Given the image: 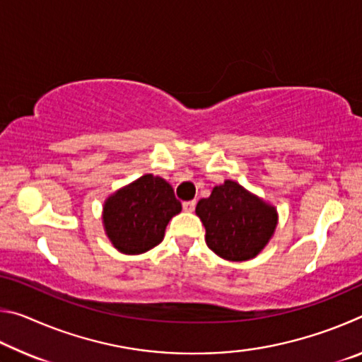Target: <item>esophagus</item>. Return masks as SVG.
Here are the masks:
<instances>
[{"label": "esophagus", "instance_id": "esophagus-1", "mask_svg": "<svg viewBox=\"0 0 362 362\" xmlns=\"http://www.w3.org/2000/svg\"><path fill=\"white\" fill-rule=\"evenodd\" d=\"M182 206H183V211H185V212H193L194 207H196V201H185V203H183Z\"/></svg>", "mask_w": 362, "mask_h": 362}]
</instances>
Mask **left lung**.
Listing matches in <instances>:
<instances>
[{"label":"left lung","instance_id":"left-lung-1","mask_svg":"<svg viewBox=\"0 0 362 362\" xmlns=\"http://www.w3.org/2000/svg\"><path fill=\"white\" fill-rule=\"evenodd\" d=\"M194 212L206 228L207 247L230 262L259 255L278 226L276 207L233 180L214 187Z\"/></svg>","mask_w":362,"mask_h":362}]
</instances>
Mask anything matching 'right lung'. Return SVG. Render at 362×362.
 <instances>
[{"label": "right lung", "instance_id": "1", "mask_svg": "<svg viewBox=\"0 0 362 362\" xmlns=\"http://www.w3.org/2000/svg\"><path fill=\"white\" fill-rule=\"evenodd\" d=\"M180 211L173 187L163 177L145 174L108 196L102 223L115 249L139 255L163 241L169 220Z\"/></svg>", "mask_w": 362, "mask_h": 362}]
</instances>
